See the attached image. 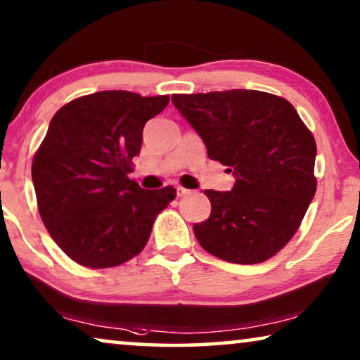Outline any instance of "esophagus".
<instances>
[{
	"label": "esophagus",
	"instance_id": "1",
	"mask_svg": "<svg viewBox=\"0 0 360 360\" xmlns=\"http://www.w3.org/2000/svg\"><path fill=\"white\" fill-rule=\"evenodd\" d=\"M187 192H189V191H187V189H186V187H182V186H178V187H176V195H178V197H182V195H186V194H187Z\"/></svg>",
	"mask_w": 360,
	"mask_h": 360
}]
</instances>
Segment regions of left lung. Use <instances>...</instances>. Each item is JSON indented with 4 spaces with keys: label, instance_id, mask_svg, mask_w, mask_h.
<instances>
[{
    "label": "left lung",
    "instance_id": "1",
    "mask_svg": "<svg viewBox=\"0 0 360 360\" xmlns=\"http://www.w3.org/2000/svg\"><path fill=\"white\" fill-rule=\"evenodd\" d=\"M174 108L229 166L231 191L207 189L210 217L194 225L205 251L235 264L279 252L300 226L316 192V143L287 99L255 89L174 94Z\"/></svg>",
    "mask_w": 360,
    "mask_h": 360
}]
</instances>
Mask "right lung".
<instances>
[{"instance_id": "obj_1", "label": "right lung", "mask_w": 360, "mask_h": 360, "mask_svg": "<svg viewBox=\"0 0 360 360\" xmlns=\"http://www.w3.org/2000/svg\"><path fill=\"white\" fill-rule=\"evenodd\" d=\"M169 96L99 91L65 104L32 161L39 214L75 262L104 269L131 259L148 241L173 186L141 189L129 178L143 127Z\"/></svg>"}]
</instances>
